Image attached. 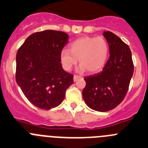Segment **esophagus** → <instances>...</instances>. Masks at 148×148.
<instances>
[{
    "label": "esophagus",
    "instance_id": "1",
    "mask_svg": "<svg viewBox=\"0 0 148 148\" xmlns=\"http://www.w3.org/2000/svg\"><path fill=\"white\" fill-rule=\"evenodd\" d=\"M81 77H79V76H77V75H74V82H76L77 80H78L79 79H80Z\"/></svg>",
    "mask_w": 148,
    "mask_h": 148
}]
</instances>
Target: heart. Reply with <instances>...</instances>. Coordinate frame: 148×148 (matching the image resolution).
Listing matches in <instances>:
<instances>
[{"label":"heart","instance_id":"obj_1","mask_svg":"<svg viewBox=\"0 0 148 148\" xmlns=\"http://www.w3.org/2000/svg\"><path fill=\"white\" fill-rule=\"evenodd\" d=\"M109 47L103 37H82L70 45V50L64 49L60 52L62 68L70 71L77 63H80L78 71L86 70L90 73L99 71L108 59Z\"/></svg>","mask_w":148,"mask_h":148}]
</instances>
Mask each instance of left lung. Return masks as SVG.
Returning a JSON list of instances; mask_svg holds the SVG:
<instances>
[{
	"label": "left lung",
	"instance_id": "1",
	"mask_svg": "<svg viewBox=\"0 0 148 148\" xmlns=\"http://www.w3.org/2000/svg\"><path fill=\"white\" fill-rule=\"evenodd\" d=\"M108 43L110 56L102 71L84 78L82 97L88 106L99 112L116 107L125 97L134 74L130 49L111 32L102 33Z\"/></svg>",
	"mask_w": 148,
	"mask_h": 148
}]
</instances>
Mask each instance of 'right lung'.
Wrapping results in <instances>:
<instances>
[{
	"label": "right lung",
	"instance_id": "right-lung-1",
	"mask_svg": "<svg viewBox=\"0 0 148 148\" xmlns=\"http://www.w3.org/2000/svg\"><path fill=\"white\" fill-rule=\"evenodd\" d=\"M69 38L63 32L45 30L31 34L18 49L16 82L28 100L39 108L59 106L74 82V76L64 71L60 62V52Z\"/></svg>",
	"mask_w": 148,
	"mask_h": 148
}]
</instances>
